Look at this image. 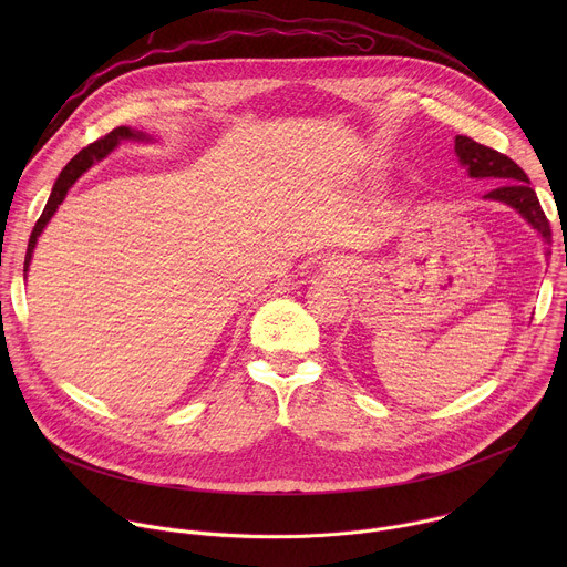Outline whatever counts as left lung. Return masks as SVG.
I'll list each match as a JSON object with an SVG mask.
<instances>
[{
    "mask_svg": "<svg viewBox=\"0 0 567 567\" xmlns=\"http://www.w3.org/2000/svg\"><path fill=\"white\" fill-rule=\"evenodd\" d=\"M455 154L460 158V166H464L468 177L473 179L492 177L501 182V186L484 195V199H496L516 208L549 245L551 241L549 221L538 204L536 193L529 188L527 175L523 173V168L516 164V161H512L507 154L494 147L475 143L468 136H455ZM545 256H549V251Z\"/></svg>",
    "mask_w": 567,
    "mask_h": 567,
    "instance_id": "obj_1",
    "label": "left lung"
}]
</instances>
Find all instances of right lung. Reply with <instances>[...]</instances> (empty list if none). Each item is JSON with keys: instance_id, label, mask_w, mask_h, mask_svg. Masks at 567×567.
Returning a JSON list of instances; mask_svg holds the SVG:
<instances>
[{"instance_id": "1", "label": "right lung", "mask_w": 567, "mask_h": 567, "mask_svg": "<svg viewBox=\"0 0 567 567\" xmlns=\"http://www.w3.org/2000/svg\"><path fill=\"white\" fill-rule=\"evenodd\" d=\"M150 141V136L147 134H143V132H136V130H130V127H125V125H121V127H116V130H112L110 134H105L103 138H99V141H94V143H90L87 147H83L80 150L69 164L62 168V173H60V177L55 179V184H53V190H51V195H49V202H47V206H44V210H42V215H40V219L35 221V226H33V233H31V237H29V249H27V260H24V271H29V262H31V256H33V249H35V245H38V237H40V233L44 230V226L49 224V219L53 217V213L58 210V206L62 204V199L66 197V190L75 184V179L83 175L94 161H101V158H105L121 141Z\"/></svg>"}]
</instances>
